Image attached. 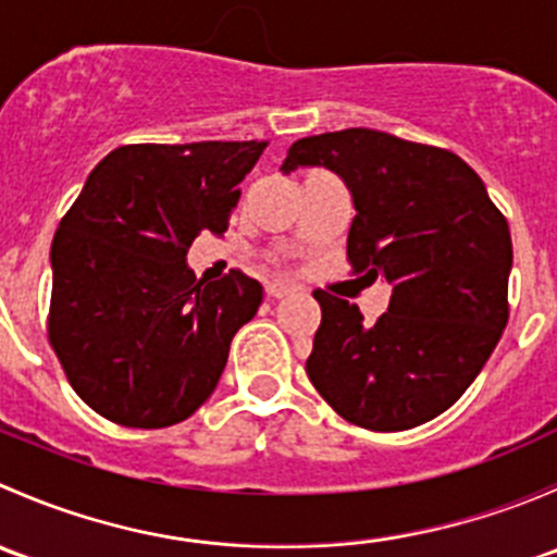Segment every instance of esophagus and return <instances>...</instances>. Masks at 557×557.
Segmentation results:
<instances>
[{
  "mask_svg": "<svg viewBox=\"0 0 557 557\" xmlns=\"http://www.w3.org/2000/svg\"><path fill=\"white\" fill-rule=\"evenodd\" d=\"M296 285L294 283H283V280H274V283L267 285V294L272 296V299H285V296L296 294Z\"/></svg>",
  "mask_w": 557,
  "mask_h": 557,
  "instance_id": "esophagus-1",
  "label": "esophagus"
}]
</instances>
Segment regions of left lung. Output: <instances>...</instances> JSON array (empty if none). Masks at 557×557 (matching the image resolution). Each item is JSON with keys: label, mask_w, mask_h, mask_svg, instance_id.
Returning <instances> with one entry per match:
<instances>
[{"label": "left lung", "mask_w": 557, "mask_h": 557, "mask_svg": "<svg viewBox=\"0 0 557 557\" xmlns=\"http://www.w3.org/2000/svg\"><path fill=\"white\" fill-rule=\"evenodd\" d=\"M323 166L350 190L347 258L391 285L367 325L356 305L314 290L307 374L350 423L404 431L453 407L507 325L512 237L480 174L450 150L374 128H345L290 145L280 172Z\"/></svg>", "instance_id": "left-lung-1"}]
</instances>
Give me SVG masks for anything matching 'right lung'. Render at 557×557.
Returning <instances> with one entry per match:
<instances>
[{
	"label": "right lung",
	"instance_id": "1",
	"mask_svg": "<svg viewBox=\"0 0 557 557\" xmlns=\"http://www.w3.org/2000/svg\"><path fill=\"white\" fill-rule=\"evenodd\" d=\"M267 143L126 145L104 156L50 247V345L77 396L112 423L166 429L210 398L263 288L188 267L223 234Z\"/></svg>",
	"mask_w": 557,
	"mask_h": 557
}]
</instances>
